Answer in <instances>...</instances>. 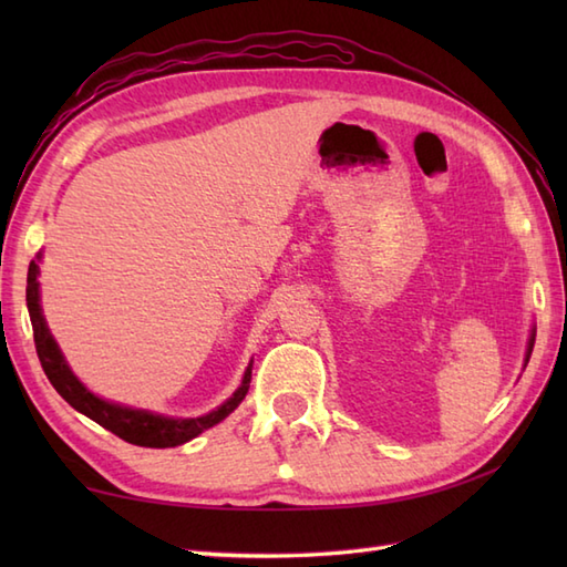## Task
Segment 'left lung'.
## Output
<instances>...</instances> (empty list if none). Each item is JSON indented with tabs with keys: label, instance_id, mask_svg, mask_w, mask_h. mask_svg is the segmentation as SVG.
<instances>
[{
	"label": "left lung",
	"instance_id": "8db88e82",
	"mask_svg": "<svg viewBox=\"0 0 567 567\" xmlns=\"http://www.w3.org/2000/svg\"><path fill=\"white\" fill-rule=\"evenodd\" d=\"M534 336H536V333H532V339H528V348H526V363H528V358H532V351H534Z\"/></svg>",
	"mask_w": 567,
	"mask_h": 567
}]
</instances>
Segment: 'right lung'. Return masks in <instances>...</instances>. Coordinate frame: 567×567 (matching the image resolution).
I'll list each match as a JSON object with an SVG mask.
<instances>
[{"label": "right lung", "mask_w": 567, "mask_h": 567, "mask_svg": "<svg viewBox=\"0 0 567 567\" xmlns=\"http://www.w3.org/2000/svg\"><path fill=\"white\" fill-rule=\"evenodd\" d=\"M39 260L41 256H35V260H31L29 277H27V307H29V317L33 327L35 353H39L41 368L48 375V380H51L55 392L63 396L72 409H78L80 414L97 421V424L104 426L106 431L116 433L118 439H124L134 445H143V449H175V445H183L195 436H199L202 431L219 424V421H224L240 402H244V396L248 394V388H250L252 363L246 368L240 388L228 396L221 406H216L214 412L197 419H175V416L153 414L148 409H134L116 402H106L102 396L92 394L75 378V372L70 370L55 339L45 327V319L41 311V295H39Z\"/></svg>", "instance_id": "1"}]
</instances>
